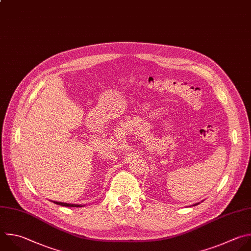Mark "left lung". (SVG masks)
<instances>
[{"label": "left lung", "mask_w": 251, "mask_h": 251, "mask_svg": "<svg viewBox=\"0 0 251 251\" xmlns=\"http://www.w3.org/2000/svg\"><path fill=\"white\" fill-rule=\"evenodd\" d=\"M196 205H198V204H195V205H194V206H196Z\"/></svg>", "instance_id": "1"}]
</instances>
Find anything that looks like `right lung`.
Wrapping results in <instances>:
<instances>
[{
    "label": "right lung",
    "mask_w": 251,
    "mask_h": 251,
    "mask_svg": "<svg viewBox=\"0 0 251 251\" xmlns=\"http://www.w3.org/2000/svg\"><path fill=\"white\" fill-rule=\"evenodd\" d=\"M53 203H55V204H57V205L65 206V207H82L81 205H76V204H68V203H62V202H56V201H53Z\"/></svg>",
    "instance_id": "obj_1"
}]
</instances>
